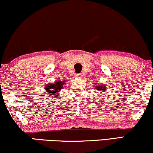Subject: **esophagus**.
<instances>
[{"instance_id": "1", "label": "esophagus", "mask_w": 153, "mask_h": 153, "mask_svg": "<svg viewBox=\"0 0 153 153\" xmlns=\"http://www.w3.org/2000/svg\"><path fill=\"white\" fill-rule=\"evenodd\" d=\"M75 77H81L82 75L79 74H75Z\"/></svg>"}]
</instances>
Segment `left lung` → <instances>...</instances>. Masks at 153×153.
I'll return each mask as SVG.
<instances>
[{"label": "left lung", "mask_w": 153, "mask_h": 153, "mask_svg": "<svg viewBox=\"0 0 153 153\" xmlns=\"http://www.w3.org/2000/svg\"><path fill=\"white\" fill-rule=\"evenodd\" d=\"M95 89H96L97 91H101V93H102L103 91H107V88L106 85H102L100 84V85H97V86L95 87ZM103 95H104V94H103Z\"/></svg>", "instance_id": "8db88e82"}]
</instances>
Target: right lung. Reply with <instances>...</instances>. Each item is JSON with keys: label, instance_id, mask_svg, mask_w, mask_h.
I'll use <instances>...</instances> for the list:
<instances>
[{"label": "right lung", "instance_id": "right-lung-1", "mask_svg": "<svg viewBox=\"0 0 153 153\" xmlns=\"http://www.w3.org/2000/svg\"><path fill=\"white\" fill-rule=\"evenodd\" d=\"M65 79H59L54 82L53 83H49L46 85L45 89L47 92L46 96L49 97H57L59 95V92L63 89L64 85H65Z\"/></svg>", "mask_w": 153, "mask_h": 153}]
</instances>
